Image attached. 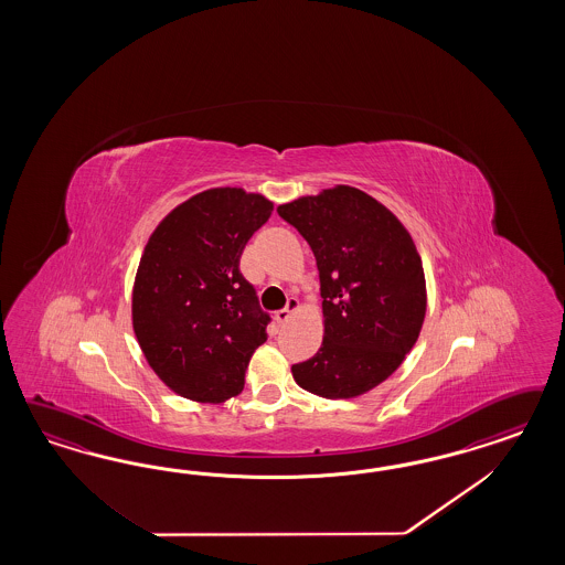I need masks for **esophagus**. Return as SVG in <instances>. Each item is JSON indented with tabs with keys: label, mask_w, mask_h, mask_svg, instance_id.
Returning <instances> with one entry per match:
<instances>
[{
	"label": "esophagus",
	"mask_w": 565,
	"mask_h": 565,
	"mask_svg": "<svg viewBox=\"0 0 565 565\" xmlns=\"http://www.w3.org/2000/svg\"><path fill=\"white\" fill-rule=\"evenodd\" d=\"M300 308V302H298V298H288V305L286 308H281V310H277L275 312V321L281 326V323H288V319H290L291 315L296 312Z\"/></svg>",
	"instance_id": "esophagus-1"
}]
</instances>
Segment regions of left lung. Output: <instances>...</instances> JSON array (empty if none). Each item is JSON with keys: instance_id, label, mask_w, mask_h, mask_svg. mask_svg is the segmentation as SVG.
<instances>
[{"instance_id": "obj_1", "label": "left lung", "mask_w": 565, "mask_h": 565, "mask_svg": "<svg viewBox=\"0 0 565 565\" xmlns=\"http://www.w3.org/2000/svg\"><path fill=\"white\" fill-rule=\"evenodd\" d=\"M317 258L326 335L291 366L310 394L348 399L383 383L418 340L427 312L423 260L385 205L352 186L277 206Z\"/></svg>"}]
</instances>
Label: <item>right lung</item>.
Here are the masks:
<instances>
[{
    "instance_id": "add662e5",
    "label": "right lung",
    "mask_w": 565,
    "mask_h": 565,
    "mask_svg": "<svg viewBox=\"0 0 565 565\" xmlns=\"http://www.w3.org/2000/svg\"><path fill=\"white\" fill-rule=\"evenodd\" d=\"M271 211L260 194L211 189L154 227L135 279L132 327L171 392L220 404L244 390L271 317L239 274V257Z\"/></svg>"
}]
</instances>
